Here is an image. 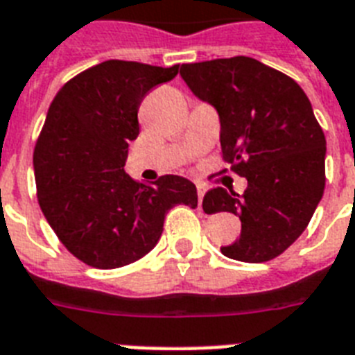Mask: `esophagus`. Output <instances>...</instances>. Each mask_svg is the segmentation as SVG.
<instances>
[{
	"label": "esophagus",
	"mask_w": 355,
	"mask_h": 355,
	"mask_svg": "<svg viewBox=\"0 0 355 355\" xmlns=\"http://www.w3.org/2000/svg\"><path fill=\"white\" fill-rule=\"evenodd\" d=\"M206 193V186L205 184H197V197H199V208L202 206V197Z\"/></svg>",
	"instance_id": "obj_1"
}]
</instances>
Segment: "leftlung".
<instances>
[{"mask_svg":"<svg viewBox=\"0 0 355 355\" xmlns=\"http://www.w3.org/2000/svg\"><path fill=\"white\" fill-rule=\"evenodd\" d=\"M180 75L216 107L223 160L248 182L243 195L214 188L202 199L206 214L232 211L241 219L239 239L221 252L247 263L280 256L324 193L326 138L308 96L291 77L250 57L182 64Z\"/></svg>","mask_w":355,"mask_h":355,"instance_id":"obj_1","label":"left lung"}]
</instances>
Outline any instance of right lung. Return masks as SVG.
Listing matches in <instances>:
<instances>
[{
	"mask_svg": "<svg viewBox=\"0 0 355 355\" xmlns=\"http://www.w3.org/2000/svg\"><path fill=\"white\" fill-rule=\"evenodd\" d=\"M178 64L107 60L58 90L36 139L38 205L64 247L96 269L144 258L173 206L197 208L188 178L164 175L139 184L125 173L128 141L138 138V108L155 86L175 79Z\"/></svg>",
	"mask_w": 355,
	"mask_h": 355,
	"instance_id": "obj_1",
	"label": "right lung"
}]
</instances>
